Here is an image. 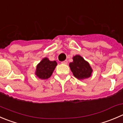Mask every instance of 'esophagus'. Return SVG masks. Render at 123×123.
<instances>
[{"label":"esophagus","mask_w":123,"mask_h":123,"mask_svg":"<svg viewBox=\"0 0 123 123\" xmlns=\"http://www.w3.org/2000/svg\"><path fill=\"white\" fill-rule=\"evenodd\" d=\"M61 63L62 64H68V61H67V60H65V61H64L62 62Z\"/></svg>","instance_id":"1"}]
</instances>
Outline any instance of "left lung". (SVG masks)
<instances>
[{
	"label": "left lung",
	"instance_id": "obj_1",
	"mask_svg": "<svg viewBox=\"0 0 123 123\" xmlns=\"http://www.w3.org/2000/svg\"><path fill=\"white\" fill-rule=\"evenodd\" d=\"M73 59V61L70 63L69 66L74 77L78 79H84L90 77L92 70L89 63L80 55H76Z\"/></svg>",
	"mask_w": 123,
	"mask_h": 123
}]
</instances>
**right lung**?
Here are the masks:
<instances>
[{
	"mask_svg": "<svg viewBox=\"0 0 123 123\" xmlns=\"http://www.w3.org/2000/svg\"><path fill=\"white\" fill-rule=\"evenodd\" d=\"M57 63L55 61H50L47 58H45L37 66V76L41 79H47L52 76Z\"/></svg>",
	"mask_w": 123,
	"mask_h": 123,
	"instance_id": "1",
	"label": "right lung"
}]
</instances>
